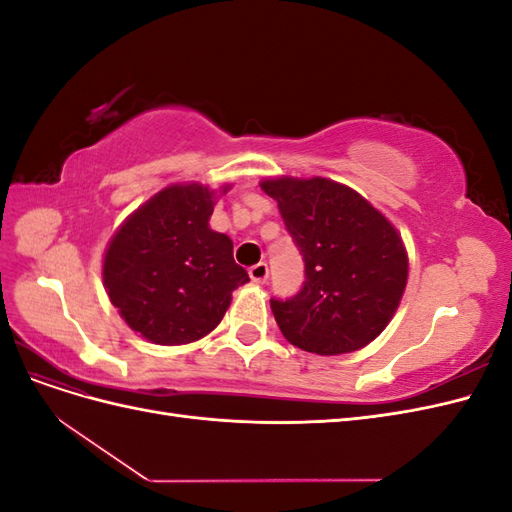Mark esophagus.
I'll return each mask as SVG.
<instances>
[{
  "label": "esophagus",
  "instance_id": "obj_1",
  "mask_svg": "<svg viewBox=\"0 0 512 512\" xmlns=\"http://www.w3.org/2000/svg\"><path fill=\"white\" fill-rule=\"evenodd\" d=\"M250 277H252L254 284H265V282L269 280V267H267V262H258V265H254V267L250 269Z\"/></svg>",
  "mask_w": 512,
  "mask_h": 512
}]
</instances>
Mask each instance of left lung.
<instances>
[{"mask_svg": "<svg viewBox=\"0 0 512 512\" xmlns=\"http://www.w3.org/2000/svg\"><path fill=\"white\" fill-rule=\"evenodd\" d=\"M284 218L305 262L290 299H271L277 327L292 346L346 354L376 339L404 294L408 256L393 224L367 200L331 179L260 183Z\"/></svg>", "mask_w": 512, "mask_h": 512, "instance_id": "left-lung-1", "label": "left lung"}]
</instances>
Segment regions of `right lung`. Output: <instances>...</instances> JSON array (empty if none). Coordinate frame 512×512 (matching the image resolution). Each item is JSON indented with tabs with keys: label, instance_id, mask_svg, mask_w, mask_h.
<instances>
[{
	"label": "right lung",
	"instance_id": "1",
	"mask_svg": "<svg viewBox=\"0 0 512 512\" xmlns=\"http://www.w3.org/2000/svg\"><path fill=\"white\" fill-rule=\"evenodd\" d=\"M213 205L203 185H170L108 243L102 267L108 299L153 344L205 337L224 318L232 290L250 282L232 258V241L209 228Z\"/></svg>",
	"mask_w": 512,
	"mask_h": 512
}]
</instances>
